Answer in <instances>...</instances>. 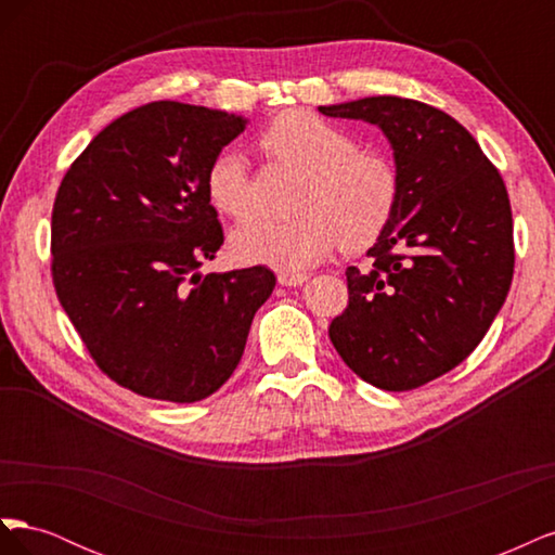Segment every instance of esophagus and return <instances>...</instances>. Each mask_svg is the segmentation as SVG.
<instances>
[{"label":"esophagus","mask_w":555,"mask_h":555,"mask_svg":"<svg viewBox=\"0 0 555 555\" xmlns=\"http://www.w3.org/2000/svg\"><path fill=\"white\" fill-rule=\"evenodd\" d=\"M306 280H308L306 273H287V271L278 273V282L282 287H298V284H304Z\"/></svg>","instance_id":"esophagus-1"}]
</instances>
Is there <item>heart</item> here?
<instances>
[{
    "instance_id": "obj_1",
    "label": "heart",
    "mask_w": 555,
    "mask_h": 555,
    "mask_svg": "<svg viewBox=\"0 0 555 555\" xmlns=\"http://www.w3.org/2000/svg\"><path fill=\"white\" fill-rule=\"evenodd\" d=\"M263 153L304 173L292 220L257 217L233 233V249L245 261L300 271L324 261L343 243L357 251L373 245L400 201L396 162L338 125L308 111L282 113L261 137ZM210 204L245 220L255 210L247 162L241 153H220L206 171Z\"/></svg>"
}]
</instances>
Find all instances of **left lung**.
<instances>
[{
	"label": "left lung",
	"instance_id": "left-lung-1",
	"mask_svg": "<svg viewBox=\"0 0 555 555\" xmlns=\"http://www.w3.org/2000/svg\"><path fill=\"white\" fill-rule=\"evenodd\" d=\"M377 125L393 147L400 201L371 266L347 268L349 300L328 326L343 361L384 391H412L473 354L514 278L507 188L463 125L402 96L319 106Z\"/></svg>",
	"mask_w": 555,
	"mask_h": 555
}]
</instances>
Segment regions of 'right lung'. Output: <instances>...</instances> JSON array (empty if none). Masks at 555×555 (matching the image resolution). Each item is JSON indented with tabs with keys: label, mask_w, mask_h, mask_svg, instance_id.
I'll list each match as a JSON object with an SVG mask.
<instances>
[{
	"label": "right lung",
	"mask_w": 555,
	"mask_h": 555,
	"mask_svg": "<svg viewBox=\"0 0 555 555\" xmlns=\"http://www.w3.org/2000/svg\"><path fill=\"white\" fill-rule=\"evenodd\" d=\"M247 117L153 102L99 131L62 178L50 273L99 371L169 402L215 393L241 363L271 268L201 275L224 243L206 171Z\"/></svg>",
	"instance_id": "obj_1"
}]
</instances>
